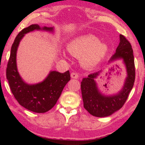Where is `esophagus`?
I'll return each mask as SVG.
<instances>
[{
    "instance_id": "34e87169",
    "label": "esophagus",
    "mask_w": 145,
    "mask_h": 145,
    "mask_svg": "<svg viewBox=\"0 0 145 145\" xmlns=\"http://www.w3.org/2000/svg\"><path fill=\"white\" fill-rule=\"evenodd\" d=\"M71 78H76V79H77L78 78V74H77L76 72H72L71 74Z\"/></svg>"
}]
</instances>
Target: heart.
I'll return each instance as SVG.
<instances>
[{"instance_id": "obj_1", "label": "heart", "mask_w": 145, "mask_h": 145, "mask_svg": "<svg viewBox=\"0 0 145 145\" xmlns=\"http://www.w3.org/2000/svg\"><path fill=\"white\" fill-rule=\"evenodd\" d=\"M69 53L76 58H82L83 65L94 67L98 65L108 53V47L104 43L99 42L98 37L87 35L73 39L67 46Z\"/></svg>"}]
</instances>
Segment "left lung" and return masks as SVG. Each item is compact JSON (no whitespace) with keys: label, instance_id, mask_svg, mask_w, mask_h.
<instances>
[{"label":"left lung","instance_id":"1","mask_svg":"<svg viewBox=\"0 0 145 145\" xmlns=\"http://www.w3.org/2000/svg\"><path fill=\"white\" fill-rule=\"evenodd\" d=\"M120 42L116 53L111 57L110 61L123 59L127 71L125 83L118 94L112 96H104L98 92L94 79L99 72L90 74L81 82V92L84 107L93 116L102 118L112 115L121 108L128 98L132 90L135 79V67L131 45L126 37L121 34Z\"/></svg>","mask_w":145,"mask_h":145}]
</instances>
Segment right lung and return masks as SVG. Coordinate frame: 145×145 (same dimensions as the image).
Returning a JSON list of instances; mask_svg holds the SVG:
<instances>
[{"instance_id":"1","label":"right lung","mask_w":145,"mask_h":145,"mask_svg":"<svg viewBox=\"0 0 145 145\" xmlns=\"http://www.w3.org/2000/svg\"><path fill=\"white\" fill-rule=\"evenodd\" d=\"M40 29L39 25L32 24L17 35L12 45L7 67V78L15 99L22 106L35 113H45L53 108L65 85L71 80L69 71L64 73L51 71L44 81L34 85L27 84L22 80L16 67V51L19 43L25 33ZM43 29L52 31L53 28L44 27Z\"/></svg>"}]
</instances>
